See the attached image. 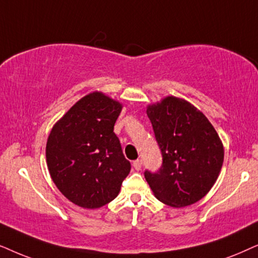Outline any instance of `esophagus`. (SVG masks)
Wrapping results in <instances>:
<instances>
[{
    "mask_svg": "<svg viewBox=\"0 0 258 258\" xmlns=\"http://www.w3.org/2000/svg\"><path fill=\"white\" fill-rule=\"evenodd\" d=\"M142 165H143V161L140 159H137L133 161V167H135V170H137V171L142 170Z\"/></svg>",
    "mask_w": 258,
    "mask_h": 258,
    "instance_id": "obj_1",
    "label": "esophagus"
}]
</instances>
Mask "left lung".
<instances>
[{
    "instance_id": "8db88e82",
    "label": "left lung",
    "mask_w": 258,
    "mask_h": 258,
    "mask_svg": "<svg viewBox=\"0 0 258 258\" xmlns=\"http://www.w3.org/2000/svg\"><path fill=\"white\" fill-rule=\"evenodd\" d=\"M146 113L163 154L159 171H145L151 190L169 207L195 204L221 172L224 147L218 133L198 108L172 95L147 106Z\"/></svg>"
}]
</instances>
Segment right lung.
<instances>
[{"label":"right lung","instance_id":"right-lung-1","mask_svg":"<svg viewBox=\"0 0 258 258\" xmlns=\"http://www.w3.org/2000/svg\"><path fill=\"white\" fill-rule=\"evenodd\" d=\"M121 109L119 101L95 91L75 102L51 128L46 145L49 174L78 207L108 204L131 171L113 132Z\"/></svg>","mask_w":258,"mask_h":258}]
</instances>
